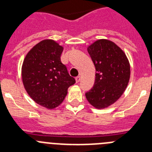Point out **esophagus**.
I'll list each match as a JSON object with an SVG mask.
<instances>
[{
	"instance_id": "34e87169",
	"label": "esophagus",
	"mask_w": 152,
	"mask_h": 152,
	"mask_svg": "<svg viewBox=\"0 0 152 152\" xmlns=\"http://www.w3.org/2000/svg\"><path fill=\"white\" fill-rule=\"evenodd\" d=\"M80 79H81L80 76H77V77H75V80H76V82H77V83H78L79 81H80Z\"/></svg>"
}]
</instances>
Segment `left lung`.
<instances>
[{
	"instance_id": "obj_1",
	"label": "left lung",
	"mask_w": 152,
	"mask_h": 152,
	"mask_svg": "<svg viewBox=\"0 0 152 152\" xmlns=\"http://www.w3.org/2000/svg\"><path fill=\"white\" fill-rule=\"evenodd\" d=\"M96 69L94 85L86 98L96 109H105L119 100L130 78L128 58L116 43L101 39L88 47Z\"/></svg>"
}]
</instances>
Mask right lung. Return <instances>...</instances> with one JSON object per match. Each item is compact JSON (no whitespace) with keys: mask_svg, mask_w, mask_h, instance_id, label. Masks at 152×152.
I'll return each mask as SVG.
<instances>
[{"mask_svg":"<svg viewBox=\"0 0 152 152\" xmlns=\"http://www.w3.org/2000/svg\"><path fill=\"white\" fill-rule=\"evenodd\" d=\"M63 49L55 40H42L28 52L22 64L24 88L33 101L49 110L62 103L75 83L61 61Z\"/></svg>","mask_w":152,"mask_h":152,"instance_id":"right-lung-1","label":"right lung"}]
</instances>
